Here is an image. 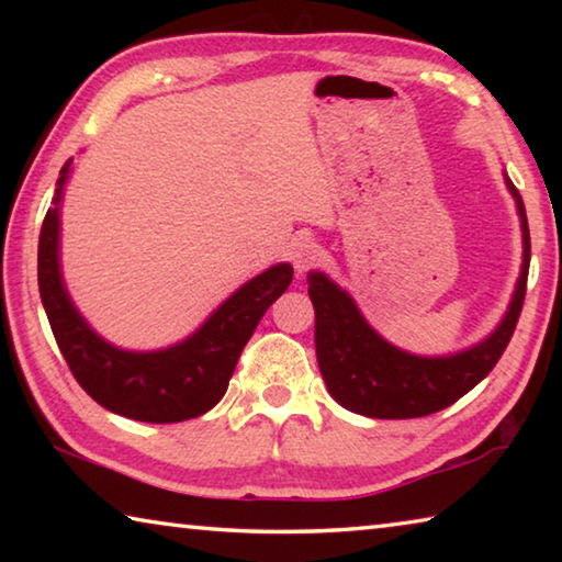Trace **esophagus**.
<instances>
[{
    "label": "esophagus",
    "mask_w": 562,
    "mask_h": 562,
    "mask_svg": "<svg viewBox=\"0 0 562 562\" xmlns=\"http://www.w3.org/2000/svg\"><path fill=\"white\" fill-rule=\"evenodd\" d=\"M290 255H292L294 268H297L300 272H304V270H310L312 265H315L322 258V250H319V245L312 240V237H300V240H294Z\"/></svg>",
    "instance_id": "obj_1"
}]
</instances>
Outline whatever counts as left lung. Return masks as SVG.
<instances>
[{"instance_id": "obj_1", "label": "left lung", "mask_w": 562, "mask_h": 562, "mask_svg": "<svg viewBox=\"0 0 562 562\" xmlns=\"http://www.w3.org/2000/svg\"><path fill=\"white\" fill-rule=\"evenodd\" d=\"M516 198L522 231V268L510 307L488 339L451 357H416L382 339L361 317L355 300L327 274L310 272V300L315 304V347L319 372L329 394L345 408L372 418H416L459 402L486 379L516 331L526 300L530 268V231L518 188L506 176Z\"/></svg>"}]
</instances>
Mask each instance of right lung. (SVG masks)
<instances>
[{
  "mask_svg": "<svg viewBox=\"0 0 562 562\" xmlns=\"http://www.w3.org/2000/svg\"><path fill=\"white\" fill-rule=\"evenodd\" d=\"M71 158L56 180L54 207L40 235V294L56 345L76 382L113 414L148 424L195 418L221 402L240 351L270 304L290 288L292 265L282 262L245 282L205 325L180 345L158 351H126L109 345L76 312L59 268V201Z\"/></svg>",
  "mask_w": 562,
  "mask_h": 562,
  "instance_id": "right-lung-1",
  "label": "right lung"
}]
</instances>
